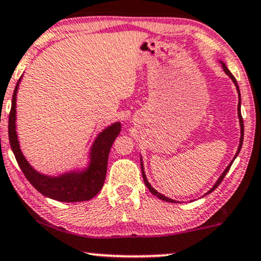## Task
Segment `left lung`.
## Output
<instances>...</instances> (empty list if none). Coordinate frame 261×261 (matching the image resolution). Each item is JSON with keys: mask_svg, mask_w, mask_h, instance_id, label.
<instances>
[{"mask_svg": "<svg viewBox=\"0 0 261 261\" xmlns=\"http://www.w3.org/2000/svg\"><path fill=\"white\" fill-rule=\"evenodd\" d=\"M220 64H222V67H223V70H224V72H225V73L229 75L230 77V79H231V81L233 82V84L236 85V89H237V92H239V106H237V114H239V119H240V126H241V137H240V144H239V149H237V151H236V154H235V156H233V159H232V161L231 163H230L229 165H227L226 166V169L224 170V172L220 174V177L218 178V180H217L216 183H214V186L211 188V189L207 191L206 194H204L203 196H206V195H208L210 193H212V191L216 189L217 187L219 186L220 183H222V180L224 179V177H225V174L227 173V171L230 170V167H231V165H232V163H233V160L236 159V156L237 155H239V153H240V150H241V148H242V143H243V133H245V128H243V119H242V115H241V94H240V89H239V85H237V82H236V79H235V77H233L232 75V73L231 72H230L229 70H227V67H226V65L224 64L223 61H220ZM141 170H142V176H143V180H144V184H146V187L148 188V189H149V191L151 194H153V195H155L156 197H159L160 200H164V201H166V202H178V201H176V200H172V199H170V197H167V196H165V195H163V194H160L159 191H156L154 189L153 187L150 186V183L148 182V179H147V176H146V173H144V169H143V161H142V156H141Z\"/></svg>", "mask_w": 261, "mask_h": 261, "instance_id": "1", "label": "left lung"}]
</instances>
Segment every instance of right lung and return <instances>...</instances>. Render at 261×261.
Wrapping results in <instances>:
<instances>
[{
  "mask_svg": "<svg viewBox=\"0 0 261 261\" xmlns=\"http://www.w3.org/2000/svg\"><path fill=\"white\" fill-rule=\"evenodd\" d=\"M20 81L21 78L16 83L12 97L8 136L11 148L22 173L42 195L49 199L61 201V202H79V201L92 199L103 187L107 173L108 155H110L111 147L115 137L120 133V123L115 121L97 135L89 151V163L87 167L58 174V176H48V174L38 172L30 165L22 154L18 135H16V92H18Z\"/></svg>",
  "mask_w": 261,
  "mask_h": 261,
  "instance_id": "1",
  "label": "right lung"
}]
</instances>
